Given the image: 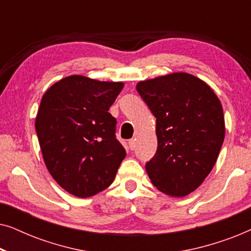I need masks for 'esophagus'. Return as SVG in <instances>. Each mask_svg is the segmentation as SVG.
I'll return each instance as SVG.
<instances>
[{
  "instance_id": "34e87169",
  "label": "esophagus",
  "mask_w": 251,
  "mask_h": 251,
  "mask_svg": "<svg viewBox=\"0 0 251 251\" xmlns=\"http://www.w3.org/2000/svg\"><path fill=\"white\" fill-rule=\"evenodd\" d=\"M129 147H130V150H135V147H136V139H130L129 140Z\"/></svg>"
}]
</instances>
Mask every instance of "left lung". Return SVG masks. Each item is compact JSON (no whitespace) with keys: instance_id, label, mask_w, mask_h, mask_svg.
<instances>
[{"instance_id":"left-lung-1","label":"left lung","mask_w":251,"mask_h":251,"mask_svg":"<svg viewBox=\"0 0 251 251\" xmlns=\"http://www.w3.org/2000/svg\"><path fill=\"white\" fill-rule=\"evenodd\" d=\"M137 91L156 118L157 151L146 171L157 190L186 197L214 168L225 137L223 107L194 75L176 72L140 81Z\"/></svg>"}]
</instances>
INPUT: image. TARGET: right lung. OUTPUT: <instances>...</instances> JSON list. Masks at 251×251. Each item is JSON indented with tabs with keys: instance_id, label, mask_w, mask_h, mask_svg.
<instances>
[{
	"instance_id": "add662e5",
	"label": "right lung",
	"mask_w": 251,
	"mask_h": 251,
	"mask_svg": "<svg viewBox=\"0 0 251 251\" xmlns=\"http://www.w3.org/2000/svg\"><path fill=\"white\" fill-rule=\"evenodd\" d=\"M123 82L71 75L44 92L35 130L47 169L57 184L77 198H90L114 180L126 157L108 113Z\"/></svg>"
}]
</instances>
